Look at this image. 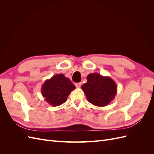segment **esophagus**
I'll list each match as a JSON object with an SVG mask.
<instances>
[{"instance_id": "1", "label": "esophagus", "mask_w": 154, "mask_h": 154, "mask_svg": "<svg viewBox=\"0 0 154 154\" xmlns=\"http://www.w3.org/2000/svg\"><path fill=\"white\" fill-rule=\"evenodd\" d=\"M82 85V83H75V86L77 87V88H80Z\"/></svg>"}]
</instances>
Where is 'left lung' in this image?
Wrapping results in <instances>:
<instances>
[{"label": "left lung", "mask_w": 154, "mask_h": 154, "mask_svg": "<svg viewBox=\"0 0 154 154\" xmlns=\"http://www.w3.org/2000/svg\"><path fill=\"white\" fill-rule=\"evenodd\" d=\"M87 82L82 86L87 100L97 106L108 105L117 93L116 82L109 76L99 73H91L87 77Z\"/></svg>", "instance_id": "8db88e82"}]
</instances>
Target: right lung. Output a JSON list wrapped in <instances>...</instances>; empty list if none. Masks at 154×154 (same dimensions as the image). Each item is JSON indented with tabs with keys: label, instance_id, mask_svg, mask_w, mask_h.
<instances>
[{
	"label": "right lung",
	"instance_id": "add662e5",
	"mask_svg": "<svg viewBox=\"0 0 154 154\" xmlns=\"http://www.w3.org/2000/svg\"><path fill=\"white\" fill-rule=\"evenodd\" d=\"M75 88L68 78L60 74L45 80L41 87V92L49 104L57 106L65 103L70 93Z\"/></svg>",
	"mask_w": 154,
	"mask_h": 154
}]
</instances>
